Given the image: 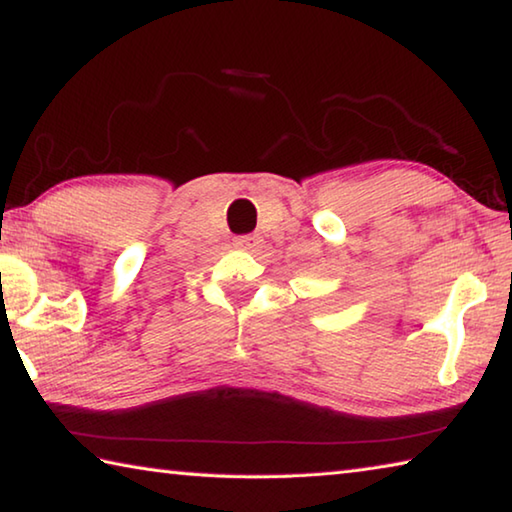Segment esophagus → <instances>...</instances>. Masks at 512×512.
<instances>
[{
	"label": "esophagus",
	"instance_id": "34e87169",
	"mask_svg": "<svg viewBox=\"0 0 512 512\" xmlns=\"http://www.w3.org/2000/svg\"><path fill=\"white\" fill-rule=\"evenodd\" d=\"M235 246L241 250H248V253H255V250L262 248V237L257 235H244L235 239Z\"/></svg>",
	"mask_w": 512,
	"mask_h": 512
}]
</instances>
